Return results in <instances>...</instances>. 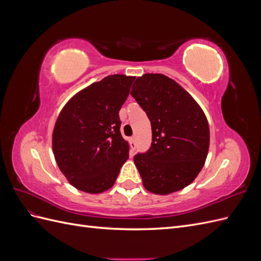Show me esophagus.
I'll return each instance as SVG.
<instances>
[{
	"label": "esophagus",
	"instance_id": "esophagus-1",
	"mask_svg": "<svg viewBox=\"0 0 261 261\" xmlns=\"http://www.w3.org/2000/svg\"><path fill=\"white\" fill-rule=\"evenodd\" d=\"M129 143H130V148H132V150L134 151V150H135V148H136V138L135 137H130L129 138Z\"/></svg>",
	"mask_w": 261,
	"mask_h": 261
}]
</instances>
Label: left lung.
I'll return each instance as SVG.
<instances>
[{"instance_id":"left-lung-1","label":"left lung","mask_w":261,"mask_h":261,"mask_svg":"<svg viewBox=\"0 0 261 261\" xmlns=\"http://www.w3.org/2000/svg\"><path fill=\"white\" fill-rule=\"evenodd\" d=\"M151 123L152 143L134 156L144 187L155 195L185 188L206 162L209 124L200 106L183 87L163 74L137 77L130 91Z\"/></svg>"}]
</instances>
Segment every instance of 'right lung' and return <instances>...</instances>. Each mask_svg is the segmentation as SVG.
I'll list each match as a JSON object with an SVG mask.
<instances>
[{
	"label": "right lung",
	"mask_w": 261,
	"mask_h": 261,
	"mask_svg": "<svg viewBox=\"0 0 261 261\" xmlns=\"http://www.w3.org/2000/svg\"><path fill=\"white\" fill-rule=\"evenodd\" d=\"M134 76L114 74L78 91L63 107L52 133L55 161L68 183L88 194L111 188L128 159L118 112Z\"/></svg>",
	"instance_id": "obj_1"
}]
</instances>
